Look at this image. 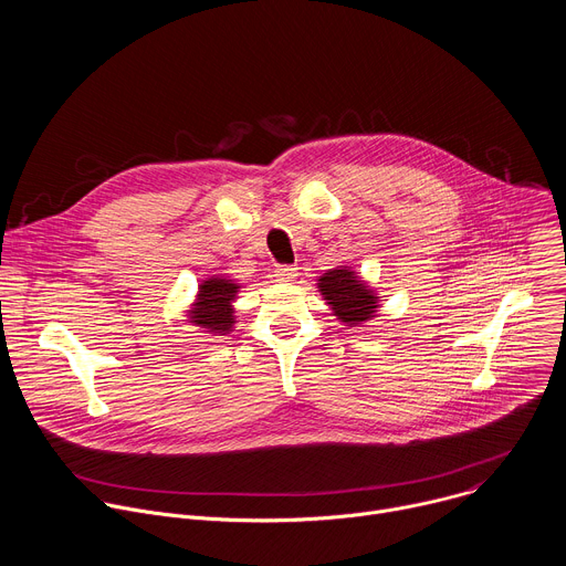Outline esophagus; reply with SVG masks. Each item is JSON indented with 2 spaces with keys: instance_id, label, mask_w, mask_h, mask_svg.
<instances>
[{
  "instance_id": "34e87169",
  "label": "esophagus",
  "mask_w": 566,
  "mask_h": 566,
  "mask_svg": "<svg viewBox=\"0 0 566 566\" xmlns=\"http://www.w3.org/2000/svg\"><path fill=\"white\" fill-rule=\"evenodd\" d=\"M275 277H277V282L289 284L297 277V269L295 266H280V269H275Z\"/></svg>"
}]
</instances>
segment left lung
<instances>
[{
  "instance_id": "8db88e82",
  "label": "left lung",
  "mask_w": 566,
  "mask_h": 566,
  "mask_svg": "<svg viewBox=\"0 0 566 566\" xmlns=\"http://www.w3.org/2000/svg\"><path fill=\"white\" fill-rule=\"evenodd\" d=\"M315 289L345 327H365L380 311L378 291L352 266H336L315 280Z\"/></svg>"
}]
</instances>
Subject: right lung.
<instances>
[{
	"mask_svg": "<svg viewBox=\"0 0 566 566\" xmlns=\"http://www.w3.org/2000/svg\"><path fill=\"white\" fill-rule=\"evenodd\" d=\"M241 284L226 275L201 280L195 300L186 308V322L210 336H228L234 332V300Z\"/></svg>",
	"mask_w": 566,
	"mask_h": 566,
	"instance_id": "right-lung-1",
	"label": "right lung"
}]
</instances>
